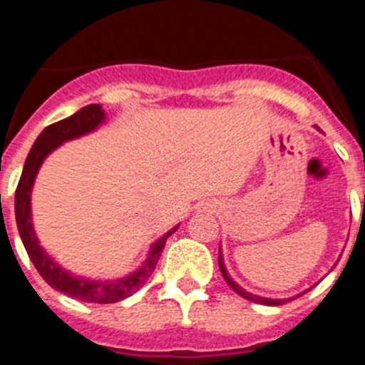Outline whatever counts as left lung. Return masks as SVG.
Returning a JSON list of instances; mask_svg holds the SVG:
<instances>
[{
    "instance_id": "obj_1",
    "label": "left lung",
    "mask_w": 365,
    "mask_h": 365,
    "mask_svg": "<svg viewBox=\"0 0 365 365\" xmlns=\"http://www.w3.org/2000/svg\"><path fill=\"white\" fill-rule=\"evenodd\" d=\"M219 269H221V274H222V278H225V282L228 283V285L232 287V289H234L235 292H237V294L241 296V298H247V299H250V302H254V303H263V305H283V303L285 302H289V299H294V298H298V296H302V294H305V292L309 291H303V292H299V294H296V296H292V298H265V296H257V294H252V292H248V291H245L243 287L241 285H237V283L234 282V279L230 278V274L227 272V267H225V261H222V252H221V245H219Z\"/></svg>"
}]
</instances>
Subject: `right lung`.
Segmentation results:
<instances>
[{
	"instance_id": "right-lung-1",
	"label": "right lung",
	"mask_w": 365,
	"mask_h": 365,
	"mask_svg": "<svg viewBox=\"0 0 365 365\" xmlns=\"http://www.w3.org/2000/svg\"><path fill=\"white\" fill-rule=\"evenodd\" d=\"M106 122V111L100 104H89L76 111L71 117L56 122V124L47 125L38 138L32 144L31 151L25 160L24 172L19 177L18 188H16L14 197V212H16V225H18L19 237L24 241V247L27 250L29 257L34 263L36 270L40 272L41 278L49 283L53 289L63 292V294L76 298L80 302L87 303H117L120 299L130 298L131 294L140 289L151 272L155 270V265L159 261L160 252H163L166 240L173 232L179 228L173 227L166 234L160 235L159 240L151 243L148 250V257L144 263L133 272L125 274L117 279H89L83 276L69 272L63 269L51 254L40 245L34 227H32V208H31V195L32 186L36 180L38 172H40L43 160L53 153L54 150L62 146L63 143H69L74 138H80L83 135H89L96 131L100 125Z\"/></svg>"
}]
</instances>
